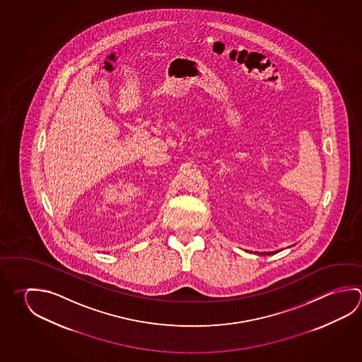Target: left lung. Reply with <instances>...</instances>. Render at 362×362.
<instances>
[{
    "mask_svg": "<svg viewBox=\"0 0 362 362\" xmlns=\"http://www.w3.org/2000/svg\"><path fill=\"white\" fill-rule=\"evenodd\" d=\"M279 253V250L277 252H268V253H262V254H268V255H272V254Z\"/></svg>",
    "mask_w": 362,
    "mask_h": 362,
    "instance_id": "left-lung-1",
    "label": "left lung"
}]
</instances>
